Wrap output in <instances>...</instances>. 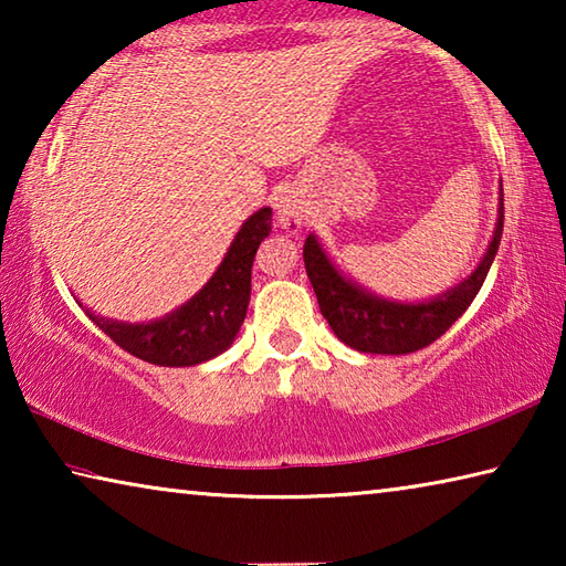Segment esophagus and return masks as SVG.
<instances>
[{
  "label": "esophagus",
  "mask_w": 566,
  "mask_h": 566,
  "mask_svg": "<svg viewBox=\"0 0 566 566\" xmlns=\"http://www.w3.org/2000/svg\"><path fill=\"white\" fill-rule=\"evenodd\" d=\"M276 219H280V224L284 229H292V232H300L304 227L302 207L296 205V199L292 197H282L280 202H276Z\"/></svg>",
  "instance_id": "esophagus-1"
}]
</instances>
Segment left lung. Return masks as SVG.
<instances>
[{
  "label": "left lung",
  "instance_id": "obj_1",
  "mask_svg": "<svg viewBox=\"0 0 566 566\" xmlns=\"http://www.w3.org/2000/svg\"><path fill=\"white\" fill-rule=\"evenodd\" d=\"M502 229L504 195L500 191L496 229L482 262L462 284L429 302L401 304L361 290L359 284L339 274L314 234L304 242V266L324 319L347 347L367 354H409L437 342L474 302L500 249Z\"/></svg>",
  "mask_w": 566,
  "mask_h": 566
}]
</instances>
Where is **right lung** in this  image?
<instances>
[{
  "instance_id": "add662e5",
  "label": "right lung",
  "mask_w": 566,
  "mask_h": 566,
  "mask_svg": "<svg viewBox=\"0 0 566 566\" xmlns=\"http://www.w3.org/2000/svg\"><path fill=\"white\" fill-rule=\"evenodd\" d=\"M270 232L272 209L264 207L239 229L212 280L167 317L124 324L87 312L90 319L124 352L159 367H191L212 359L229 349L242 327L252 292L254 254Z\"/></svg>"
}]
</instances>
